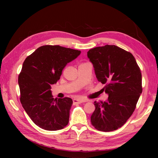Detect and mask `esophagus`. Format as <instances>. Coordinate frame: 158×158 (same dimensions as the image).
<instances>
[{
  "label": "esophagus",
  "instance_id": "obj_1",
  "mask_svg": "<svg viewBox=\"0 0 158 158\" xmlns=\"http://www.w3.org/2000/svg\"><path fill=\"white\" fill-rule=\"evenodd\" d=\"M84 102H86V101L84 99H73V104L76 105L78 103H82Z\"/></svg>",
  "mask_w": 158,
  "mask_h": 158
}]
</instances>
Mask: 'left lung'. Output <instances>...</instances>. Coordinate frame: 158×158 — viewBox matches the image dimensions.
<instances>
[{"label":"left lung","mask_w":158,"mask_h":158,"mask_svg":"<svg viewBox=\"0 0 158 158\" xmlns=\"http://www.w3.org/2000/svg\"><path fill=\"white\" fill-rule=\"evenodd\" d=\"M88 57L98 80L106 85L103 91L109 95L107 102H94L91 123L100 131H115L125 125L136 109L142 92L140 69L132 53L116 45L89 49Z\"/></svg>","instance_id":"obj_1"}]
</instances>
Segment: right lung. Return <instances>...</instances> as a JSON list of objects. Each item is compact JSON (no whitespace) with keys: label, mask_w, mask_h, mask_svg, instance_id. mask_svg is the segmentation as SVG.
Here are the masks:
<instances>
[{"label":"right lung","mask_w":158,"mask_h":158,"mask_svg":"<svg viewBox=\"0 0 158 158\" xmlns=\"http://www.w3.org/2000/svg\"><path fill=\"white\" fill-rule=\"evenodd\" d=\"M81 51L59 45H44L27 56L18 76L20 102L37 126L47 131L64 128L73 104L70 98L56 99L51 84L60 79L62 71Z\"/></svg>","instance_id":"right-lung-1"}]
</instances>
